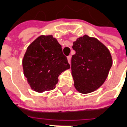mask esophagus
Here are the masks:
<instances>
[{
  "label": "esophagus",
  "mask_w": 127,
  "mask_h": 127,
  "mask_svg": "<svg viewBox=\"0 0 127 127\" xmlns=\"http://www.w3.org/2000/svg\"><path fill=\"white\" fill-rule=\"evenodd\" d=\"M67 61H68V63L69 64H71V56H69L68 57H67Z\"/></svg>",
  "instance_id": "1"
}]
</instances>
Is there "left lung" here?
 <instances>
[{
	"mask_svg": "<svg viewBox=\"0 0 127 127\" xmlns=\"http://www.w3.org/2000/svg\"><path fill=\"white\" fill-rule=\"evenodd\" d=\"M71 74L79 93L88 94L100 88L106 80L112 66L108 48L95 37L80 36L73 42Z\"/></svg>",
	"mask_w": 127,
	"mask_h": 127,
	"instance_id": "obj_1",
	"label": "left lung"
}]
</instances>
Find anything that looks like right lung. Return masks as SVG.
<instances>
[{
    "mask_svg": "<svg viewBox=\"0 0 127 127\" xmlns=\"http://www.w3.org/2000/svg\"><path fill=\"white\" fill-rule=\"evenodd\" d=\"M22 66L31 89L40 93L54 89L58 76L70 69L61 45L52 34H42L29 45Z\"/></svg>",
    "mask_w": 127,
    "mask_h": 127,
    "instance_id": "obj_1",
    "label": "right lung"
}]
</instances>
